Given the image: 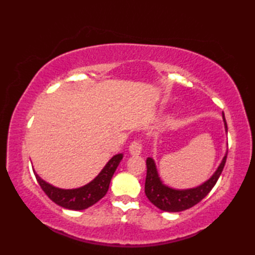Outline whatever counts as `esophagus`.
Returning a JSON list of instances; mask_svg holds the SVG:
<instances>
[{
	"label": "esophagus",
	"instance_id": "1",
	"mask_svg": "<svg viewBox=\"0 0 255 255\" xmlns=\"http://www.w3.org/2000/svg\"><path fill=\"white\" fill-rule=\"evenodd\" d=\"M141 150H142V144L141 142L139 141V140H134L129 145V152L132 155H139L141 153Z\"/></svg>",
	"mask_w": 255,
	"mask_h": 255
}]
</instances>
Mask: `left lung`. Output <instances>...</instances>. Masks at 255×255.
<instances>
[{"label":"left lung","instance_id":"obj_1","mask_svg":"<svg viewBox=\"0 0 255 255\" xmlns=\"http://www.w3.org/2000/svg\"><path fill=\"white\" fill-rule=\"evenodd\" d=\"M223 118L225 122L226 131H228L227 127L226 118L223 114ZM226 152L223 161L219 164L218 169L213 174L209 180L204 182L202 185L188 189H175L164 185L160 180L159 173L156 171V166L154 160L152 158L147 159V176H145L144 184V193L147 195L148 199L156 206L159 209L169 213H177L193 207L194 205L198 204L200 200L208 195V193L213 189L215 184L217 183L218 178L224 170L227 160Z\"/></svg>","mask_w":255,"mask_h":255}]
</instances>
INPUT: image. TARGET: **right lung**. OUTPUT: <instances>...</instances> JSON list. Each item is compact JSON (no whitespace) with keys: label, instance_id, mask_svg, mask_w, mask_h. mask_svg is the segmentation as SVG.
<instances>
[{"label":"right lung","instance_id":"add662e5","mask_svg":"<svg viewBox=\"0 0 255 255\" xmlns=\"http://www.w3.org/2000/svg\"><path fill=\"white\" fill-rule=\"evenodd\" d=\"M122 159L123 153L114 155L93 181H91L89 184H86V185L82 187L73 189H62L52 186L49 183L40 178V176L35 171L34 173L36 180L42 188V191L46 193L47 196L53 203L67 209L83 210L91 207L92 205L96 204L100 199L105 196L108 187H110L112 177L118 164L121 163Z\"/></svg>","mask_w":255,"mask_h":255}]
</instances>
